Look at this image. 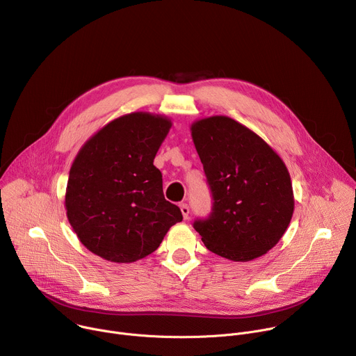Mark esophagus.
<instances>
[{"label": "esophagus", "instance_id": "1", "mask_svg": "<svg viewBox=\"0 0 356 356\" xmlns=\"http://www.w3.org/2000/svg\"><path fill=\"white\" fill-rule=\"evenodd\" d=\"M180 211H181V214H183V218L187 220V218H188V213H190L188 206L184 204V202H181V204H180Z\"/></svg>", "mask_w": 356, "mask_h": 356}]
</instances>
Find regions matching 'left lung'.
<instances>
[{
    "instance_id": "obj_1",
    "label": "left lung",
    "mask_w": 356,
    "mask_h": 356,
    "mask_svg": "<svg viewBox=\"0 0 356 356\" xmlns=\"http://www.w3.org/2000/svg\"><path fill=\"white\" fill-rule=\"evenodd\" d=\"M191 136L213 194V213L194 221L207 249L234 262L270 250L294 211L289 170L259 135L225 115L191 124Z\"/></svg>"
}]
</instances>
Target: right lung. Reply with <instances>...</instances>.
Segmentation results:
<instances>
[{
	"label": "right lung",
	"mask_w": 356,
	"mask_h": 356,
	"mask_svg": "<svg viewBox=\"0 0 356 356\" xmlns=\"http://www.w3.org/2000/svg\"><path fill=\"white\" fill-rule=\"evenodd\" d=\"M172 121L122 115L94 134L70 168L65 207L80 242L108 262L131 264L156 250L181 211L163 195L154 159Z\"/></svg>",
	"instance_id": "right-lung-1"
}]
</instances>
